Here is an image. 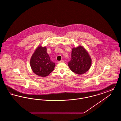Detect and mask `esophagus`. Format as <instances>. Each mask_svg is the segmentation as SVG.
I'll return each mask as SVG.
<instances>
[{"label": "esophagus", "instance_id": "esophagus-1", "mask_svg": "<svg viewBox=\"0 0 121 121\" xmlns=\"http://www.w3.org/2000/svg\"><path fill=\"white\" fill-rule=\"evenodd\" d=\"M63 62H64V61H63V60H61L60 61H58V63H63Z\"/></svg>", "mask_w": 121, "mask_h": 121}]
</instances>
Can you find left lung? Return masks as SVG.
<instances>
[{"label":"left lung","instance_id":"1","mask_svg":"<svg viewBox=\"0 0 121 121\" xmlns=\"http://www.w3.org/2000/svg\"><path fill=\"white\" fill-rule=\"evenodd\" d=\"M71 56L69 67L73 72L78 75L83 74L90 69L92 58L83 46L74 47L72 48Z\"/></svg>","mask_w":121,"mask_h":121}]
</instances>
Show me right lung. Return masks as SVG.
Instances as JSON below:
<instances>
[{
  "label": "right lung",
  "instance_id": "1",
  "mask_svg": "<svg viewBox=\"0 0 121 121\" xmlns=\"http://www.w3.org/2000/svg\"><path fill=\"white\" fill-rule=\"evenodd\" d=\"M30 65L33 72L36 75L45 77L54 70L55 63L52 62L47 52L45 46L39 45L32 54Z\"/></svg>",
  "mask_w": 121,
  "mask_h": 121
}]
</instances>
